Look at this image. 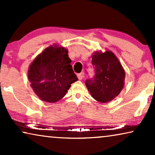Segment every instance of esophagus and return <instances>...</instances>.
Wrapping results in <instances>:
<instances>
[{"mask_svg":"<svg viewBox=\"0 0 155 155\" xmlns=\"http://www.w3.org/2000/svg\"><path fill=\"white\" fill-rule=\"evenodd\" d=\"M84 73H80L79 74H78V79H79L80 80H82L83 78H84Z\"/></svg>","mask_w":155,"mask_h":155,"instance_id":"1","label":"esophagus"}]
</instances>
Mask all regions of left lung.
<instances>
[{
  "mask_svg": "<svg viewBox=\"0 0 155 155\" xmlns=\"http://www.w3.org/2000/svg\"><path fill=\"white\" fill-rule=\"evenodd\" d=\"M94 76L88 78L85 84L92 97L101 103L115 98L124 87L125 73L122 65L111 51L95 52L91 60Z\"/></svg>",
  "mask_w": 155,
  "mask_h": 155,
  "instance_id": "8db88e82",
  "label": "left lung"
}]
</instances>
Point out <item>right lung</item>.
Segmentation results:
<instances>
[{
	"label": "right lung",
	"mask_w": 155,
	"mask_h": 155,
	"mask_svg": "<svg viewBox=\"0 0 155 155\" xmlns=\"http://www.w3.org/2000/svg\"><path fill=\"white\" fill-rule=\"evenodd\" d=\"M68 50L50 46L31 64L28 78L31 87L40 99L55 103L66 95L71 84L78 80L70 64Z\"/></svg>",
	"instance_id": "1"
}]
</instances>
